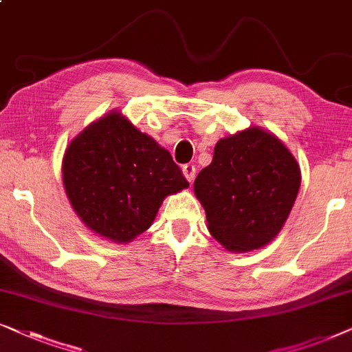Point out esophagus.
Returning <instances> with one entry per match:
<instances>
[{"mask_svg":"<svg viewBox=\"0 0 352 352\" xmlns=\"http://www.w3.org/2000/svg\"><path fill=\"white\" fill-rule=\"evenodd\" d=\"M182 173H184L186 179L192 182V181H194V177H195V166L190 165V163H189V165H184V166H182Z\"/></svg>","mask_w":352,"mask_h":352,"instance_id":"esophagus-1","label":"esophagus"}]
</instances>
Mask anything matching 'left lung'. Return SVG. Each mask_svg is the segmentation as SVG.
Masks as SVG:
<instances>
[{
	"label": "left lung",
	"mask_w": 352,
	"mask_h": 352,
	"mask_svg": "<svg viewBox=\"0 0 352 352\" xmlns=\"http://www.w3.org/2000/svg\"><path fill=\"white\" fill-rule=\"evenodd\" d=\"M301 184L292 152L272 133L250 126L219 139L195 177L210 234L229 252L267 245L285 224Z\"/></svg>",
	"instance_id": "obj_1"
}]
</instances>
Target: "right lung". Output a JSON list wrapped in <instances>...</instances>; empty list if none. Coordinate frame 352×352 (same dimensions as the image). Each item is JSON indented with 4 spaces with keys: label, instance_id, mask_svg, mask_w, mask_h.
<instances>
[{
    "label": "right lung",
    "instance_id": "1",
    "mask_svg": "<svg viewBox=\"0 0 352 352\" xmlns=\"http://www.w3.org/2000/svg\"><path fill=\"white\" fill-rule=\"evenodd\" d=\"M62 177L86 228L115 243L147 230L165 197L189 187L171 153L122 112L96 120L69 144Z\"/></svg>",
    "mask_w": 352,
    "mask_h": 352
}]
</instances>
